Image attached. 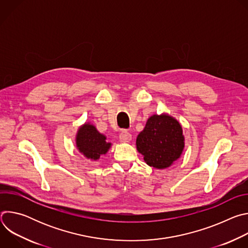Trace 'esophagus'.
<instances>
[{
    "instance_id": "34e87169",
    "label": "esophagus",
    "mask_w": 248,
    "mask_h": 248,
    "mask_svg": "<svg viewBox=\"0 0 248 248\" xmlns=\"http://www.w3.org/2000/svg\"><path fill=\"white\" fill-rule=\"evenodd\" d=\"M120 139L123 142H129L131 140V134L127 130H123L120 134Z\"/></svg>"
}]
</instances>
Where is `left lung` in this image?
<instances>
[{
    "mask_svg": "<svg viewBox=\"0 0 248 248\" xmlns=\"http://www.w3.org/2000/svg\"><path fill=\"white\" fill-rule=\"evenodd\" d=\"M136 149L148 166L159 170L170 167L185 149L181 124L168 114L151 116L137 135Z\"/></svg>",
    "mask_w": 248,
    "mask_h": 248,
    "instance_id": "1",
    "label": "left lung"
}]
</instances>
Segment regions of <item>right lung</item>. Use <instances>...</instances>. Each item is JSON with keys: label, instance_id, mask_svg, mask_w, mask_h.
<instances>
[{"label": "right lung", "instance_id": "add662e5", "mask_svg": "<svg viewBox=\"0 0 248 248\" xmlns=\"http://www.w3.org/2000/svg\"><path fill=\"white\" fill-rule=\"evenodd\" d=\"M76 144L78 151L91 161L99 160L102 155L107 154L112 146L106 135L100 133L90 123H85L79 126L76 135Z\"/></svg>", "mask_w": 248, "mask_h": 248}]
</instances>
